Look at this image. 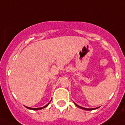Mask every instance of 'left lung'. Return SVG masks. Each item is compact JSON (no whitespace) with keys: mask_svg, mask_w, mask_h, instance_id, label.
<instances>
[{"mask_svg":"<svg viewBox=\"0 0 125 125\" xmlns=\"http://www.w3.org/2000/svg\"><path fill=\"white\" fill-rule=\"evenodd\" d=\"M73 103H74V104L76 105V106L78 107V108H80V109H82V110H95V109H97L98 108H99V107H97V108H83V107L80 106H79V105L76 104V103H74V102H73Z\"/></svg>","mask_w":125,"mask_h":125,"instance_id":"obj_1","label":"left lung"}]
</instances>
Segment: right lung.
<instances>
[{"label": "right lung", "instance_id": "add662e5", "mask_svg": "<svg viewBox=\"0 0 125 125\" xmlns=\"http://www.w3.org/2000/svg\"><path fill=\"white\" fill-rule=\"evenodd\" d=\"M51 101L49 102L48 104H47V105H45V106H43V107H41V108H30V107H27V106H25L26 108H27L28 109H30V110H42V109L44 108H46V107L48 106V105L50 104V103H51Z\"/></svg>", "mask_w": 125, "mask_h": 125}]
</instances>
